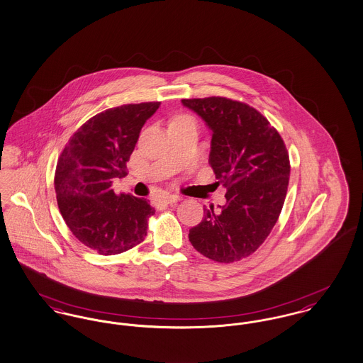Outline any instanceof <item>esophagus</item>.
Returning a JSON list of instances; mask_svg holds the SVG:
<instances>
[{"label": "esophagus", "mask_w": 363, "mask_h": 363, "mask_svg": "<svg viewBox=\"0 0 363 363\" xmlns=\"http://www.w3.org/2000/svg\"><path fill=\"white\" fill-rule=\"evenodd\" d=\"M177 201H180L179 195H165V196H162V202H165V203H176Z\"/></svg>", "instance_id": "34e87169"}]
</instances>
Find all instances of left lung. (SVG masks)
<instances>
[{"label": "left lung", "instance_id": "left-lung-1", "mask_svg": "<svg viewBox=\"0 0 363 363\" xmlns=\"http://www.w3.org/2000/svg\"><path fill=\"white\" fill-rule=\"evenodd\" d=\"M211 130L209 164L227 189V203L203 208L190 229L191 245L221 264L240 261L259 247L286 201L289 157L267 117L247 104L224 96L182 99Z\"/></svg>", "mask_w": 363, "mask_h": 363}]
</instances>
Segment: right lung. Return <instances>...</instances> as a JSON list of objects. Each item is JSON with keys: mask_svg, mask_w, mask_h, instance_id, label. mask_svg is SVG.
I'll return each mask as SVG.
<instances>
[{"mask_svg": "<svg viewBox=\"0 0 363 363\" xmlns=\"http://www.w3.org/2000/svg\"><path fill=\"white\" fill-rule=\"evenodd\" d=\"M161 102L128 104L87 120L58 158L55 189L60 213L84 246L115 255L142 243L154 208L131 194L116 195L113 179L127 176V161L146 120Z\"/></svg>", "mask_w": 363, "mask_h": 363, "instance_id": "1", "label": "right lung"}]
</instances>
